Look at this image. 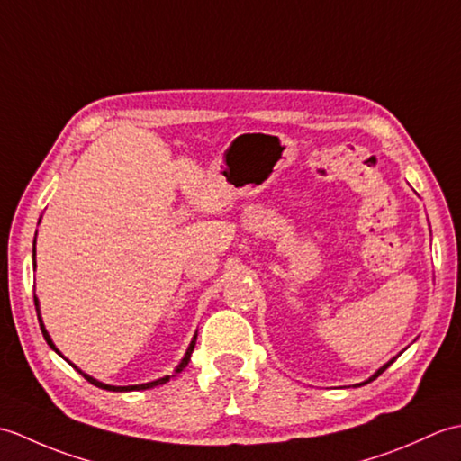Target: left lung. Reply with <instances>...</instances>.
Instances as JSON below:
<instances>
[{
  "instance_id": "left-lung-1",
  "label": "left lung",
  "mask_w": 461,
  "mask_h": 461,
  "mask_svg": "<svg viewBox=\"0 0 461 461\" xmlns=\"http://www.w3.org/2000/svg\"><path fill=\"white\" fill-rule=\"evenodd\" d=\"M400 355H402V352H400ZM400 355H398V357H400ZM398 357H394V358H390V360L386 362V365H382V366H380V368H378V370L375 372V375H372V376H370L368 380H365V382H358V384H355V386H357V388H358V386H365V384H368V382H372V380H375V378H378V376L382 375V372H384V370H386V368H388L390 365H393V362H394V360H396Z\"/></svg>"
}]
</instances>
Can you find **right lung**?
<instances>
[{
  "label": "right lung",
  "mask_w": 461,
  "mask_h": 461,
  "mask_svg": "<svg viewBox=\"0 0 461 461\" xmlns=\"http://www.w3.org/2000/svg\"><path fill=\"white\" fill-rule=\"evenodd\" d=\"M41 221V220H39ZM35 240H37V231H35ZM35 240H33V267L37 266L35 263ZM33 299H35V311H37V319H39V327H41V332H43V337H45V340H47V345L51 347L59 357H63L61 352H59V348L55 347V342L51 340V337H49V332H47V329H45V325H43V319H41V311H39V299H37V295H33ZM195 339H198V330H195V335H194V339H192V342H190V347H188V350H185V355H184V358L180 360V365L176 366V370L172 372V375H168V376H162V378H158V380H152V382H144V384H134V386H113V384H104V382H101V380H96V378H93V376H89L86 375V372H83L79 366H75L71 360H67L65 357V360L68 362V365H71L77 372H79V375H83L86 380L91 382L93 386H96V388H103V390H109V393H132V390H149V388H154V386H160V384H166V382H168L172 376H176L178 375V372H182L185 366H188V362H190V357H192V352H194V347H195Z\"/></svg>",
  "instance_id": "add662e5"
}]
</instances>
